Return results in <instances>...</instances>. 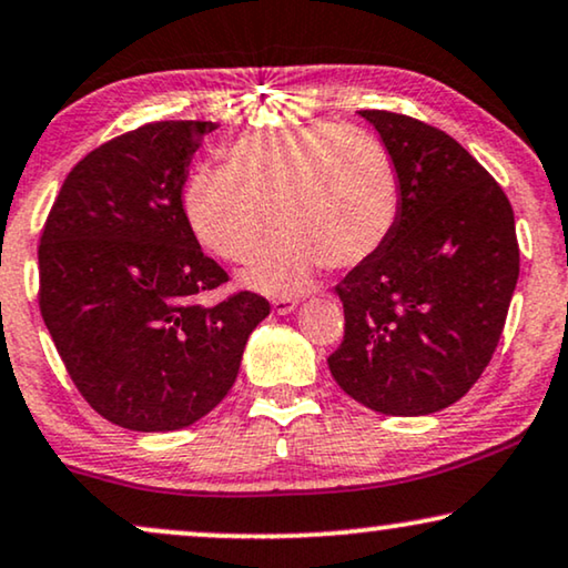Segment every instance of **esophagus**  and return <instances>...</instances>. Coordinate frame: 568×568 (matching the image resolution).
<instances>
[{
	"mask_svg": "<svg viewBox=\"0 0 568 568\" xmlns=\"http://www.w3.org/2000/svg\"><path fill=\"white\" fill-rule=\"evenodd\" d=\"M296 306H298L296 298H275V301H272V312L280 314V316L296 312Z\"/></svg>",
	"mask_w": 568,
	"mask_h": 568,
	"instance_id": "1",
	"label": "esophagus"
}]
</instances>
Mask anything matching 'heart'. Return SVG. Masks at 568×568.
I'll use <instances>...</instances> for the list:
<instances>
[{
    "mask_svg": "<svg viewBox=\"0 0 568 568\" xmlns=\"http://www.w3.org/2000/svg\"><path fill=\"white\" fill-rule=\"evenodd\" d=\"M184 215L202 246L244 262L246 288L288 296L324 264L374 260L397 229L403 184L387 145L343 121L254 132L229 148V165H202L184 184Z\"/></svg>",
    "mask_w": 568,
    "mask_h": 568,
    "instance_id": "heart-1",
    "label": "heart"
}]
</instances>
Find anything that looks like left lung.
<instances>
[{
  "label": "left lung",
  "mask_w": 568,
  "mask_h": 568,
  "mask_svg": "<svg viewBox=\"0 0 568 568\" xmlns=\"http://www.w3.org/2000/svg\"><path fill=\"white\" fill-rule=\"evenodd\" d=\"M395 158L397 229L337 285L345 339L329 372L345 395L397 418L457 403L494 355L519 277L501 186L449 134L389 111H358Z\"/></svg>",
  "instance_id": "obj_1"
}]
</instances>
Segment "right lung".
<instances>
[{
    "instance_id": "obj_1",
    "label": "right lung",
    "mask_w": 568,
    "mask_h": 568,
    "mask_svg": "<svg viewBox=\"0 0 568 568\" xmlns=\"http://www.w3.org/2000/svg\"><path fill=\"white\" fill-rule=\"evenodd\" d=\"M213 121H158L64 179L38 248L41 316L74 387L105 420L165 434L221 405L270 304L202 296L229 275L184 215L189 163Z\"/></svg>"
}]
</instances>
